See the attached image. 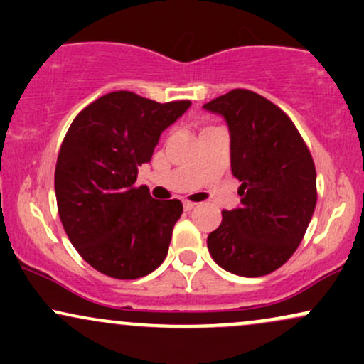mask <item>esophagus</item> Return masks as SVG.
Returning <instances> with one entry per match:
<instances>
[{
  "label": "esophagus",
  "instance_id": "1",
  "mask_svg": "<svg viewBox=\"0 0 364 364\" xmlns=\"http://www.w3.org/2000/svg\"><path fill=\"white\" fill-rule=\"evenodd\" d=\"M196 207V203H193V202H183V208H185L186 212H190V210H193V208Z\"/></svg>",
  "mask_w": 364,
  "mask_h": 364
}]
</instances>
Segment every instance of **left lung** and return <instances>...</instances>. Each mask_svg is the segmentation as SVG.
<instances>
[{
	"label": "left lung",
	"mask_w": 364,
	"mask_h": 364,
	"mask_svg": "<svg viewBox=\"0 0 364 364\" xmlns=\"http://www.w3.org/2000/svg\"><path fill=\"white\" fill-rule=\"evenodd\" d=\"M203 109L228 123L231 171L241 181V203L223 212L207 237L208 252L241 277L274 272L296 252L315 212L310 150L286 112L252 90H231Z\"/></svg>",
	"instance_id": "8db88e82"
}]
</instances>
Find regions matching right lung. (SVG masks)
Segmentation results:
<instances>
[{
    "mask_svg": "<svg viewBox=\"0 0 364 364\" xmlns=\"http://www.w3.org/2000/svg\"><path fill=\"white\" fill-rule=\"evenodd\" d=\"M190 106L118 90L73 119L54 171L58 212L72 245L99 272L139 279L164 262L183 205L152 198L135 181L162 132Z\"/></svg>",
    "mask_w": 364,
    "mask_h": 364,
    "instance_id": "add662e5",
    "label": "right lung"
}]
</instances>
